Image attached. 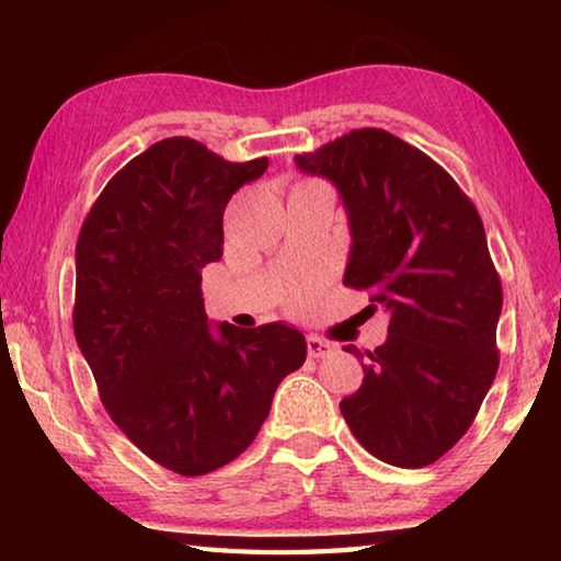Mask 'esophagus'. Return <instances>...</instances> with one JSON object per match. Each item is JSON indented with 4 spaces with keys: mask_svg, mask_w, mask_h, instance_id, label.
Here are the masks:
<instances>
[{
    "mask_svg": "<svg viewBox=\"0 0 561 561\" xmlns=\"http://www.w3.org/2000/svg\"><path fill=\"white\" fill-rule=\"evenodd\" d=\"M331 351H334V346H331L329 341L319 339V336H309L307 339V354H309V358H324V356L331 354Z\"/></svg>",
    "mask_w": 561,
    "mask_h": 561,
    "instance_id": "obj_1",
    "label": "esophagus"
}]
</instances>
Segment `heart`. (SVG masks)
<instances>
[{
	"mask_svg": "<svg viewBox=\"0 0 561 561\" xmlns=\"http://www.w3.org/2000/svg\"><path fill=\"white\" fill-rule=\"evenodd\" d=\"M314 297H317V279H299L289 291V301L297 309L309 307V304L314 301Z\"/></svg>",
	"mask_w": 561,
	"mask_h": 561,
	"instance_id": "b5f03b06",
	"label": "heart"
}]
</instances>
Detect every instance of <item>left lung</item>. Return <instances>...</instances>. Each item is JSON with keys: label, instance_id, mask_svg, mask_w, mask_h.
<instances>
[{"label": "left lung", "instance_id": "left-lung-1", "mask_svg": "<svg viewBox=\"0 0 561 561\" xmlns=\"http://www.w3.org/2000/svg\"><path fill=\"white\" fill-rule=\"evenodd\" d=\"M294 160L344 197L354 237L344 284L371 291L368 309L391 311L388 341L366 351L364 383L341 413L374 458L425 468L468 433L500 366L502 282L478 207L383 128L348 130Z\"/></svg>", "mask_w": 561, "mask_h": 561}]
</instances>
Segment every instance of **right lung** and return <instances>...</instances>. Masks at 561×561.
I'll use <instances>...</instances> for the list:
<instances>
[{
    "mask_svg": "<svg viewBox=\"0 0 561 561\" xmlns=\"http://www.w3.org/2000/svg\"><path fill=\"white\" fill-rule=\"evenodd\" d=\"M270 158L230 163L163 138L113 175L76 242L73 334L126 438L185 478L250 448L282 378L307 358L284 324L210 331L203 267L222 257V215Z\"/></svg>",
    "mask_w": 561,
    "mask_h": 561,
    "instance_id": "add662e5",
    "label": "right lung"
}]
</instances>
